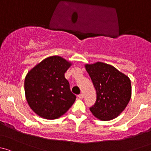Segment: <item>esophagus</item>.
Masks as SVG:
<instances>
[{"label": "esophagus", "mask_w": 151, "mask_h": 151, "mask_svg": "<svg viewBox=\"0 0 151 151\" xmlns=\"http://www.w3.org/2000/svg\"><path fill=\"white\" fill-rule=\"evenodd\" d=\"M78 97L79 99H83V94H80L78 95Z\"/></svg>", "instance_id": "obj_1"}]
</instances>
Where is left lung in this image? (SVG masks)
<instances>
[{"mask_svg":"<svg viewBox=\"0 0 151 151\" xmlns=\"http://www.w3.org/2000/svg\"><path fill=\"white\" fill-rule=\"evenodd\" d=\"M97 92L90 111L102 121L117 117L128 105L132 95L131 81L116 68L103 63L86 65Z\"/></svg>","mask_w":151,"mask_h":151,"instance_id":"left-lung-1","label":"left lung"}]
</instances>
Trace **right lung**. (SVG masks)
<instances>
[{
	"instance_id": "right-lung-1",
	"label": "right lung",
	"mask_w": 151,
	"mask_h": 151,
	"mask_svg": "<svg viewBox=\"0 0 151 151\" xmlns=\"http://www.w3.org/2000/svg\"><path fill=\"white\" fill-rule=\"evenodd\" d=\"M70 63L62 57H48L26 76L24 91L27 103L36 114L46 119H58L75 102L65 73Z\"/></svg>"
}]
</instances>
